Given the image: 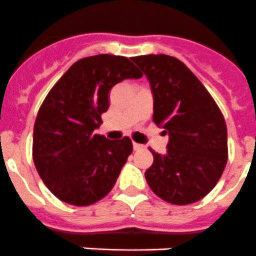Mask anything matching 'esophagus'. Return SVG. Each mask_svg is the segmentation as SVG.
I'll return each mask as SVG.
<instances>
[{
  "instance_id": "esophagus-1",
  "label": "esophagus",
  "mask_w": 256,
  "mask_h": 256,
  "mask_svg": "<svg viewBox=\"0 0 256 256\" xmlns=\"http://www.w3.org/2000/svg\"><path fill=\"white\" fill-rule=\"evenodd\" d=\"M132 148H134V151H139L143 148V146L139 144V143H132Z\"/></svg>"
}]
</instances>
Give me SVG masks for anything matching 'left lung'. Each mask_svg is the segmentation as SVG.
Returning a JSON list of instances; mask_svg holds the SVG:
<instances>
[{
	"label": "left lung",
	"instance_id": "1",
	"mask_svg": "<svg viewBox=\"0 0 256 256\" xmlns=\"http://www.w3.org/2000/svg\"><path fill=\"white\" fill-rule=\"evenodd\" d=\"M154 94V122L169 134L168 151L151 150L147 184L162 200L186 206L216 186L228 161L224 116L184 62L166 54L132 57Z\"/></svg>",
	"mask_w": 256,
	"mask_h": 256
}]
</instances>
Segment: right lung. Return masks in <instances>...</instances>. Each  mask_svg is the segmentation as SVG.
<instances>
[{
    "mask_svg": "<svg viewBox=\"0 0 256 256\" xmlns=\"http://www.w3.org/2000/svg\"><path fill=\"white\" fill-rule=\"evenodd\" d=\"M143 74L122 56L86 57L62 75L38 109L32 158L45 186L60 200L91 206L108 195L132 152L130 138L108 140L95 130L109 108V91Z\"/></svg>",
    "mask_w": 256,
    "mask_h": 256,
    "instance_id": "add662e5",
    "label": "right lung"
}]
</instances>
